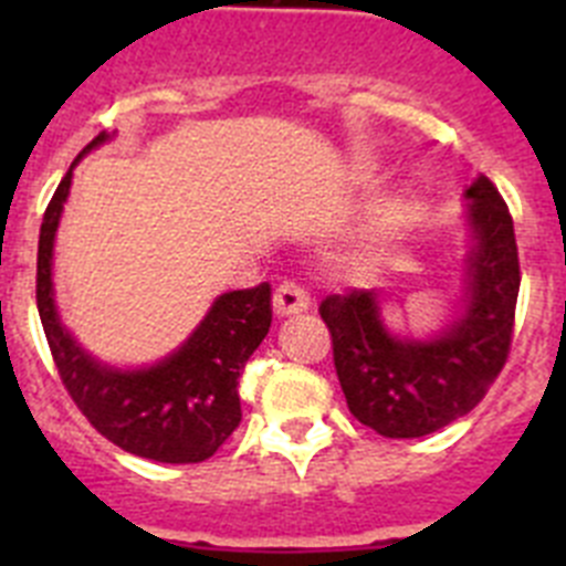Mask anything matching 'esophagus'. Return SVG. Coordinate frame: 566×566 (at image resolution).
<instances>
[{
  "label": "esophagus",
  "instance_id": "obj_1",
  "mask_svg": "<svg viewBox=\"0 0 566 566\" xmlns=\"http://www.w3.org/2000/svg\"><path fill=\"white\" fill-rule=\"evenodd\" d=\"M308 303H312L308 292L300 286V283H294V280H283V283L274 289V312H277L280 317L306 312Z\"/></svg>",
  "mask_w": 566,
  "mask_h": 566
}]
</instances>
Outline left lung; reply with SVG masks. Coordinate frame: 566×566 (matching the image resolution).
<instances>
[{
    "mask_svg": "<svg viewBox=\"0 0 566 566\" xmlns=\"http://www.w3.org/2000/svg\"><path fill=\"white\" fill-rule=\"evenodd\" d=\"M470 300L433 343L397 339L379 323L374 292L348 289L319 303L332 334L337 379L348 411L388 439L437 433L476 408L507 363L522 269L513 218L490 178L468 189Z\"/></svg>",
    "mask_w": 566,
    "mask_h": 566,
    "instance_id": "obj_1",
    "label": "left lung"
}]
</instances>
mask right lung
<instances>
[{"mask_svg":"<svg viewBox=\"0 0 566 566\" xmlns=\"http://www.w3.org/2000/svg\"><path fill=\"white\" fill-rule=\"evenodd\" d=\"M102 142L107 133H98L78 158ZM73 167L44 209L36 258L39 317L64 391L87 422L122 451L167 464L203 462L240 424L238 379L272 326V286L260 283L218 297L181 352L153 368L113 371L93 363L59 323L50 283L53 238Z\"/></svg>","mask_w":566,"mask_h":566,"instance_id":"right-lung-1","label":"right lung"}]
</instances>
